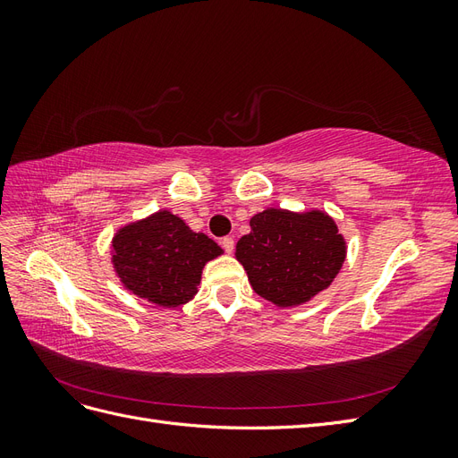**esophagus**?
I'll use <instances>...</instances> for the list:
<instances>
[{
	"instance_id": "obj_1",
	"label": "esophagus",
	"mask_w": 458,
	"mask_h": 458,
	"mask_svg": "<svg viewBox=\"0 0 458 458\" xmlns=\"http://www.w3.org/2000/svg\"><path fill=\"white\" fill-rule=\"evenodd\" d=\"M221 246H224V250L227 254H231L234 250V241L231 237H224V239H221Z\"/></svg>"
}]
</instances>
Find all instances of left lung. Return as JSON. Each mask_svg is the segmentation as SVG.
Listing matches in <instances>:
<instances>
[{"label": "left lung", "mask_w": 458, "mask_h": 458, "mask_svg": "<svg viewBox=\"0 0 458 458\" xmlns=\"http://www.w3.org/2000/svg\"><path fill=\"white\" fill-rule=\"evenodd\" d=\"M237 242L254 293L276 308H298L327 290L340 273L348 244L325 210L267 208Z\"/></svg>", "instance_id": "obj_1"}]
</instances>
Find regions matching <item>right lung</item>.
I'll list each match as a JSON object with an SVG mask.
<instances>
[{
  "mask_svg": "<svg viewBox=\"0 0 458 458\" xmlns=\"http://www.w3.org/2000/svg\"><path fill=\"white\" fill-rule=\"evenodd\" d=\"M221 254L217 242L165 208L122 225L110 242V261L122 286L164 310L195 298L204 266Z\"/></svg>",
  "mask_w": 458,
  "mask_h": 458,
  "instance_id": "obj_1",
  "label": "right lung"
}]
</instances>
